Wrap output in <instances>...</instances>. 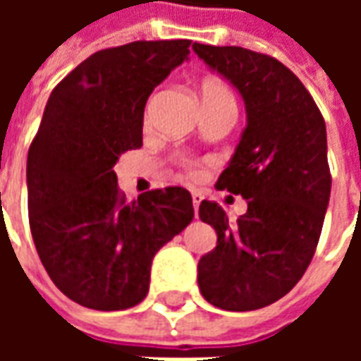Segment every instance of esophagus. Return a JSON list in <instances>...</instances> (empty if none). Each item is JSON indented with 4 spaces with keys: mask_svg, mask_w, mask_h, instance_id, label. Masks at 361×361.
I'll return each instance as SVG.
<instances>
[{
    "mask_svg": "<svg viewBox=\"0 0 361 361\" xmlns=\"http://www.w3.org/2000/svg\"><path fill=\"white\" fill-rule=\"evenodd\" d=\"M191 199H193V207H195V212L199 209V204L203 201V193L201 191H191Z\"/></svg>",
    "mask_w": 361,
    "mask_h": 361,
    "instance_id": "1",
    "label": "esophagus"
}]
</instances>
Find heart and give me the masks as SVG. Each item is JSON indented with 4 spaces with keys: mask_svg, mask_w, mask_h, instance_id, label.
<instances>
[{
    "mask_svg": "<svg viewBox=\"0 0 361 361\" xmlns=\"http://www.w3.org/2000/svg\"><path fill=\"white\" fill-rule=\"evenodd\" d=\"M201 96H203V104L204 108H211V106H234L235 108V100H234V94L230 92L226 85H222L219 81H204L201 85ZM150 104H152V98L149 100V106H147V114H149V108ZM180 166L183 168V172L191 176V178H197L199 176V166L188 157H180Z\"/></svg>",
    "mask_w": 361,
    "mask_h": 361,
    "instance_id": "b5f03b06",
    "label": "heart"
}]
</instances>
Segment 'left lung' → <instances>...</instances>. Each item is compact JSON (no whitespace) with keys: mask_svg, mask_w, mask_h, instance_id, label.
I'll use <instances>...</instances> for the list:
<instances>
[{"mask_svg":"<svg viewBox=\"0 0 361 361\" xmlns=\"http://www.w3.org/2000/svg\"><path fill=\"white\" fill-rule=\"evenodd\" d=\"M207 66L240 90L247 127L216 189L247 201L230 222L212 201L199 216L216 230V247L199 261V288L226 311H253L286 295L317 250L331 197L325 119L279 59L240 48L193 44Z\"/></svg>","mask_w":361,"mask_h":361,"instance_id":"1","label":"left lung"}]
</instances>
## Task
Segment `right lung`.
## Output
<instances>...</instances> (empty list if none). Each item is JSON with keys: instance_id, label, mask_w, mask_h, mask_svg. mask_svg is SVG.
<instances>
[{"instance_id": "add662e5", "label": "right lung", "mask_w": 361, "mask_h": 361, "mask_svg": "<svg viewBox=\"0 0 361 361\" xmlns=\"http://www.w3.org/2000/svg\"><path fill=\"white\" fill-rule=\"evenodd\" d=\"M191 40H137L94 51L51 90L27 158L28 222L51 282L79 305L133 307L157 251L193 220L188 189L126 201L114 166L142 147L145 104Z\"/></svg>"}]
</instances>
